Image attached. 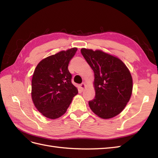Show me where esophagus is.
Instances as JSON below:
<instances>
[{"label":"esophagus","mask_w":158,"mask_h":158,"mask_svg":"<svg viewBox=\"0 0 158 158\" xmlns=\"http://www.w3.org/2000/svg\"><path fill=\"white\" fill-rule=\"evenodd\" d=\"M80 88H82V89L83 90V89L85 88V83H84V82L81 84H80Z\"/></svg>","instance_id":"obj_1"}]
</instances>
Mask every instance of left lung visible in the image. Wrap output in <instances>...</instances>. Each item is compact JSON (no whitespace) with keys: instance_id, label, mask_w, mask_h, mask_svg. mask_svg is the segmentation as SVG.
Wrapping results in <instances>:
<instances>
[{"instance_id":"1","label":"left lung","mask_w":158,"mask_h":158,"mask_svg":"<svg viewBox=\"0 0 158 158\" xmlns=\"http://www.w3.org/2000/svg\"><path fill=\"white\" fill-rule=\"evenodd\" d=\"M81 53L94 73L95 98L89 102L92 111L107 119L126 107L132 92V78L123 62L101 50L82 48Z\"/></svg>"}]
</instances>
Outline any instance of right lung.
<instances>
[{
	"instance_id": "obj_1",
	"label": "right lung",
	"mask_w": 158,
	"mask_h": 158,
	"mask_svg": "<svg viewBox=\"0 0 158 158\" xmlns=\"http://www.w3.org/2000/svg\"><path fill=\"white\" fill-rule=\"evenodd\" d=\"M77 48L61 51L41 60L31 80V98L36 109L47 118L55 119L66 113L78 89L72 84L68 69Z\"/></svg>"
}]
</instances>
